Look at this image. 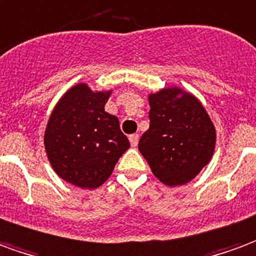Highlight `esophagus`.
<instances>
[{
    "instance_id": "obj_1",
    "label": "esophagus",
    "mask_w": 256,
    "mask_h": 256,
    "mask_svg": "<svg viewBox=\"0 0 256 256\" xmlns=\"http://www.w3.org/2000/svg\"><path fill=\"white\" fill-rule=\"evenodd\" d=\"M130 146L132 147L138 146V143H139V135H138V134L130 135Z\"/></svg>"
}]
</instances>
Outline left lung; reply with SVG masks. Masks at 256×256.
Listing matches in <instances>:
<instances>
[{"instance_id": "8db88e82", "label": "left lung", "mask_w": 256, "mask_h": 256, "mask_svg": "<svg viewBox=\"0 0 256 256\" xmlns=\"http://www.w3.org/2000/svg\"><path fill=\"white\" fill-rule=\"evenodd\" d=\"M177 88L148 96L150 128L139 151L156 178L166 186L191 182L206 166L216 146V130L206 110L191 94Z\"/></svg>"}]
</instances>
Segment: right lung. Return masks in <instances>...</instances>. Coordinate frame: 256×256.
I'll list each match as a JSON object with an SVG mask.
<instances>
[{"instance_id": "right-lung-1", "label": "right lung", "mask_w": 256, "mask_h": 256, "mask_svg": "<svg viewBox=\"0 0 256 256\" xmlns=\"http://www.w3.org/2000/svg\"><path fill=\"white\" fill-rule=\"evenodd\" d=\"M110 92L78 84L60 100L44 132V147L61 178L80 188H96L109 178L130 148L118 118L105 112Z\"/></svg>"}]
</instances>
